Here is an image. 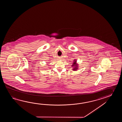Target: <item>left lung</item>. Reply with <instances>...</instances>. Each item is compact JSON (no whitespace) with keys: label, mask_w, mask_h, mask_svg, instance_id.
<instances>
[{"label":"left lung","mask_w":122,"mask_h":122,"mask_svg":"<svg viewBox=\"0 0 122 122\" xmlns=\"http://www.w3.org/2000/svg\"><path fill=\"white\" fill-rule=\"evenodd\" d=\"M71 67H73V71H76L78 70V65L77 64V61L76 60H74L73 63L71 65Z\"/></svg>","instance_id":"8db88e82"}]
</instances>
